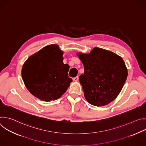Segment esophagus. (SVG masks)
<instances>
[{"label": "esophagus", "mask_w": 146, "mask_h": 146, "mask_svg": "<svg viewBox=\"0 0 146 146\" xmlns=\"http://www.w3.org/2000/svg\"><path fill=\"white\" fill-rule=\"evenodd\" d=\"M73 80L75 81H77L78 80V76H76V77L73 78Z\"/></svg>", "instance_id": "obj_1"}]
</instances>
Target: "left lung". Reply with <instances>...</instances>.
<instances>
[{"label":"left lung","instance_id":"obj_1","mask_svg":"<svg viewBox=\"0 0 146 146\" xmlns=\"http://www.w3.org/2000/svg\"><path fill=\"white\" fill-rule=\"evenodd\" d=\"M84 72L79 77L87 102L96 106L108 105L119 95L128 70L122 58L108 50L95 47L90 54L77 53Z\"/></svg>","mask_w":146,"mask_h":146}]
</instances>
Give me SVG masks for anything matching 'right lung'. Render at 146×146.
<instances>
[{"label": "right lung", "instance_id": "add662e5", "mask_svg": "<svg viewBox=\"0 0 146 146\" xmlns=\"http://www.w3.org/2000/svg\"><path fill=\"white\" fill-rule=\"evenodd\" d=\"M63 52L58 45L47 46L26 60L22 77L28 90L46 102L59 98L68 90L72 79L68 76L69 66L63 62Z\"/></svg>", "mask_w": 146, "mask_h": 146}]
</instances>
